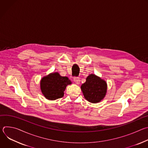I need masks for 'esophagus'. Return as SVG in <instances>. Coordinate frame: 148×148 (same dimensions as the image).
Here are the masks:
<instances>
[{"label":"esophagus","instance_id":"esophagus-1","mask_svg":"<svg viewBox=\"0 0 148 148\" xmlns=\"http://www.w3.org/2000/svg\"><path fill=\"white\" fill-rule=\"evenodd\" d=\"M74 81L75 82V83L76 84H79L80 83V79H79V78H78V77H75V78H74Z\"/></svg>","mask_w":148,"mask_h":148}]
</instances>
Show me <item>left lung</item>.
I'll list each match as a JSON object with an SVG mask.
<instances>
[{
  "mask_svg": "<svg viewBox=\"0 0 148 148\" xmlns=\"http://www.w3.org/2000/svg\"><path fill=\"white\" fill-rule=\"evenodd\" d=\"M81 89L85 98L91 103H97L103 99L107 93L106 81L95 74L89 75Z\"/></svg>",
  "mask_w": 148,
  "mask_h": 148,
  "instance_id": "1",
  "label": "left lung"
}]
</instances>
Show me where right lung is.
<instances>
[{
    "mask_svg": "<svg viewBox=\"0 0 148 148\" xmlns=\"http://www.w3.org/2000/svg\"><path fill=\"white\" fill-rule=\"evenodd\" d=\"M71 81L67 77H62L58 73H53L41 78L40 89L46 98L56 100L64 96L67 86Z\"/></svg>",
    "mask_w": 148,
    "mask_h": 148,
    "instance_id": "1",
    "label": "right lung"
}]
</instances>
